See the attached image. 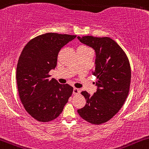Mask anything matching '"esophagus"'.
<instances>
[{
	"label": "esophagus",
	"instance_id": "esophagus-1",
	"mask_svg": "<svg viewBox=\"0 0 149 149\" xmlns=\"http://www.w3.org/2000/svg\"><path fill=\"white\" fill-rule=\"evenodd\" d=\"M79 93H80V90H79V89L75 88V87L73 89V94L74 95H77V94H79Z\"/></svg>",
	"mask_w": 149,
	"mask_h": 149
}]
</instances>
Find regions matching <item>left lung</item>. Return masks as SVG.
<instances>
[{"mask_svg": "<svg viewBox=\"0 0 149 149\" xmlns=\"http://www.w3.org/2000/svg\"><path fill=\"white\" fill-rule=\"evenodd\" d=\"M77 39L95 51L93 74L97 77V87L93 95L86 91L81 93L87 102L77 113L90 123H105L120 110L128 97L131 78L129 60L122 48L110 38L85 36Z\"/></svg>", "mask_w": 149, "mask_h": 149, "instance_id": "left-lung-1", "label": "left lung"}]
</instances>
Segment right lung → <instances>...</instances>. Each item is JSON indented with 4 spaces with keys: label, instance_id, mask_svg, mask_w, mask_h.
Wrapping results in <instances>:
<instances>
[{
    "label": "right lung",
    "instance_id": "obj_1",
    "mask_svg": "<svg viewBox=\"0 0 149 149\" xmlns=\"http://www.w3.org/2000/svg\"><path fill=\"white\" fill-rule=\"evenodd\" d=\"M76 35L47 33L30 40L18 59L16 81L24 108L39 122H49L62 113L73 87L49 79L57 63L58 53Z\"/></svg>",
    "mask_w": 149,
    "mask_h": 149
}]
</instances>
